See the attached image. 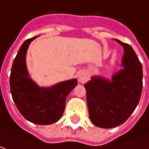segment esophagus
Masks as SVG:
<instances>
[{"label": "esophagus", "instance_id": "obj_1", "mask_svg": "<svg viewBox=\"0 0 149 149\" xmlns=\"http://www.w3.org/2000/svg\"><path fill=\"white\" fill-rule=\"evenodd\" d=\"M78 81L81 83V84H84L86 81L88 80V75L84 72H79L77 75Z\"/></svg>", "mask_w": 149, "mask_h": 149}]
</instances>
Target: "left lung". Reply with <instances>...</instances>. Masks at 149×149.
<instances>
[{
	"label": "left lung",
	"mask_w": 149,
	"mask_h": 149,
	"mask_svg": "<svg viewBox=\"0 0 149 149\" xmlns=\"http://www.w3.org/2000/svg\"><path fill=\"white\" fill-rule=\"evenodd\" d=\"M125 49L123 68L109 80L91 78L86 89L89 118L97 127L110 128L125 123L140 101L143 88L142 65L131 46L115 39Z\"/></svg>",
	"instance_id": "1"
}]
</instances>
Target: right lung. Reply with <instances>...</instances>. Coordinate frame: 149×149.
I'll use <instances>...</instances> for the list:
<instances>
[{
    "instance_id": "obj_1",
    "label": "right lung",
    "mask_w": 149,
    "mask_h": 149,
    "mask_svg": "<svg viewBox=\"0 0 149 149\" xmlns=\"http://www.w3.org/2000/svg\"><path fill=\"white\" fill-rule=\"evenodd\" d=\"M26 40L18 51L9 78L13 101L21 115L29 121L40 125H51L60 120L65 108L66 97L77 84L72 79L49 88H40L29 77L26 67V52L32 40Z\"/></svg>"
}]
</instances>
